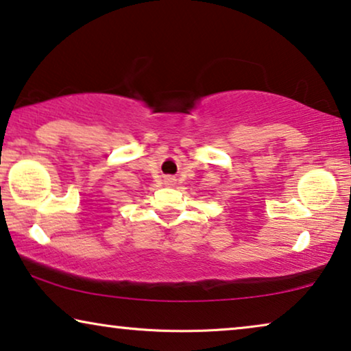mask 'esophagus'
<instances>
[{
	"instance_id": "esophagus-1",
	"label": "esophagus",
	"mask_w": 351,
	"mask_h": 351,
	"mask_svg": "<svg viewBox=\"0 0 351 351\" xmlns=\"http://www.w3.org/2000/svg\"><path fill=\"white\" fill-rule=\"evenodd\" d=\"M166 182H167V184H169V185H172V184H174V182H176V180H174V179H167Z\"/></svg>"
}]
</instances>
